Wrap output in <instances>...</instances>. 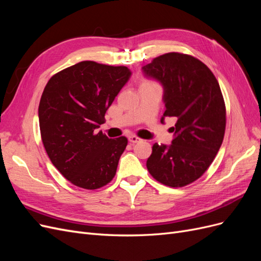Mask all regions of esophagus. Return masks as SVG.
I'll return each instance as SVG.
<instances>
[{"label":"esophagus","instance_id":"1","mask_svg":"<svg viewBox=\"0 0 261 261\" xmlns=\"http://www.w3.org/2000/svg\"><path fill=\"white\" fill-rule=\"evenodd\" d=\"M128 141L132 144H137V143H139V141H141V139L135 135H133V136L128 137Z\"/></svg>","mask_w":261,"mask_h":261}]
</instances>
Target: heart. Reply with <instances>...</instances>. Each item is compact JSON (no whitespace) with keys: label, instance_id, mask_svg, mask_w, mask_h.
<instances>
[{"label":"heart","instance_id":"1","mask_svg":"<svg viewBox=\"0 0 261 261\" xmlns=\"http://www.w3.org/2000/svg\"><path fill=\"white\" fill-rule=\"evenodd\" d=\"M144 85H156V84L154 82H152V81H144L143 83H141L140 86H144Z\"/></svg>","mask_w":261,"mask_h":261}]
</instances>
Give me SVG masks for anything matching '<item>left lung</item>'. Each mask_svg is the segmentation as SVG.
I'll return each mask as SVG.
<instances>
[{"label": "left lung", "instance_id": "left-lung-1", "mask_svg": "<svg viewBox=\"0 0 261 261\" xmlns=\"http://www.w3.org/2000/svg\"><path fill=\"white\" fill-rule=\"evenodd\" d=\"M147 78L164 88V117H175L169 147L152 146L147 160L151 176L170 187H183L208 170L222 145L226 110L219 83L210 68L192 55L170 52L143 67Z\"/></svg>", "mask_w": 261, "mask_h": 261}]
</instances>
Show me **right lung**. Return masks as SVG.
Here are the masks:
<instances>
[{"mask_svg": "<svg viewBox=\"0 0 261 261\" xmlns=\"http://www.w3.org/2000/svg\"><path fill=\"white\" fill-rule=\"evenodd\" d=\"M130 74L126 66L83 61L44 87L38 110L42 143L54 167L75 186L98 189L115 176L127 138L110 139L96 129Z\"/></svg>", "mask_w": 261, "mask_h": 261, "instance_id": "add662e5", "label": "right lung"}]
</instances>
